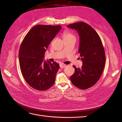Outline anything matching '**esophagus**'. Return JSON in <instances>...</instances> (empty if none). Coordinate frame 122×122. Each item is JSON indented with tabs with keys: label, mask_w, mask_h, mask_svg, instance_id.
<instances>
[{
	"label": "esophagus",
	"mask_w": 122,
	"mask_h": 122,
	"mask_svg": "<svg viewBox=\"0 0 122 122\" xmlns=\"http://www.w3.org/2000/svg\"><path fill=\"white\" fill-rule=\"evenodd\" d=\"M60 68H65V67H66V65L63 64H60Z\"/></svg>",
	"instance_id": "1"
}]
</instances>
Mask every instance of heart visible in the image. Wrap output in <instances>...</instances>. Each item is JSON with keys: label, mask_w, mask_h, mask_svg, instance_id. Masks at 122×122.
<instances>
[{"label": "heart", "mask_w": 122, "mask_h": 122, "mask_svg": "<svg viewBox=\"0 0 122 122\" xmlns=\"http://www.w3.org/2000/svg\"><path fill=\"white\" fill-rule=\"evenodd\" d=\"M62 36H63V40L64 39H67L70 38H75V36L72 33L68 31H64L63 34H62Z\"/></svg>", "instance_id": "b5f03b06"}]
</instances>
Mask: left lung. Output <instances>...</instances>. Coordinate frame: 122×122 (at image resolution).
I'll return each instance as SVG.
<instances>
[{
  "instance_id": "1",
  "label": "left lung",
  "mask_w": 122,
  "mask_h": 122,
  "mask_svg": "<svg viewBox=\"0 0 122 122\" xmlns=\"http://www.w3.org/2000/svg\"><path fill=\"white\" fill-rule=\"evenodd\" d=\"M67 27L74 29L80 37L79 49L83 65L76 68L70 79L74 86L81 90L91 87L100 78L105 64V53L101 40L95 29L83 22L70 24Z\"/></svg>"
}]
</instances>
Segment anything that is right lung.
Wrapping results in <instances>:
<instances>
[{
	"label": "right lung",
	"mask_w": 122,
	"mask_h": 122,
	"mask_svg": "<svg viewBox=\"0 0 122 122\" xmlns=\"http://www.w3.org/2000/svg\"><path fill=\"white\" fill-rule=\"evenodd\" d=\"M61 28V25H37L25 36L19 51L20 70L24 79L32 88L46 91L54 83L60 65L44 61L45 51Z\"/></svg>",
	"instance_id": "obj_1"
}]
</instances>
